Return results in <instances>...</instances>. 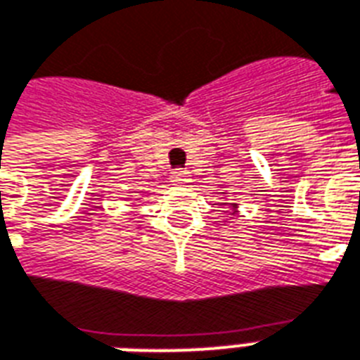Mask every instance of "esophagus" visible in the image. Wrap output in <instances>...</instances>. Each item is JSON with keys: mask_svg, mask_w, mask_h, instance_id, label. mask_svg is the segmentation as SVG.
<instances>
[{"mask_svg": "<svg viewBox=\"0 0 360 360\" xmlns=\"http://www.w3.org/2000/svg\"><path fill=\"white\" fill-rule=\"evenodd\" d=\"M188 181H191V175L185 169H175L172 174V183H175V185H186Z\"/></svg>", "mask_w": 360, "mask_h": 360, "instance_id": "obj_1", "label": "esophagus"}]
</instances>
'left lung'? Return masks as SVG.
I'll use <instances>...</instances> for the list:
<instances>
[{"label":"left lung","instance_id":"8db88e82","mask_svg":"<svg viewBox=\"0 0 360 360\" xmlns=\"http://www.w3.org/2000/svg\"><path fill=\"white\" fill-rule=\"evenodd\" d=\"M230 207H232V215H238V204H230Z\"/></svg>","mask_w":360,"mask_h":360}]
</instances>
